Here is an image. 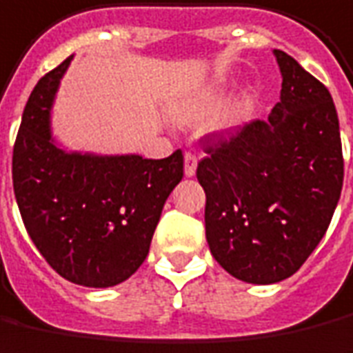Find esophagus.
<instances>
[{
    "instance_id": "1",
    "label": "esophagus",
    "mask_w": 353,
    "mask_h": 353,
    "mask_svg": "<svg viewBox=\"0 0 353 353\" xmlns=\"http://www.w3.org/2000/svg\"><path fill=\"white\" fill-rule=\"evenodd\" d=\"M196 167H198V157H196V153H184V174H186V176H194V174H196Z\"/></svg>"
}]
</instances>
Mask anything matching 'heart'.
Listing matches in <instances>:
<instances>
[{
    "instance_id": "obj_1",
    "label": "heart",
    "mask_w": 353,
    "mask_h": 353,
    "mask_svg": "<svg viewBox=\"0 0 353 353\" xmlns=\"http://www.w3.org/2000/svg\"><path fill=\"white\" fill-rule=\"evenodd\" d=\"M225 105V92L219 86L200 90L196 94H192L176 107V119L186 125H196L201 121H208L217 113L221 107ZM232 115V121H234Z\"/></svg>"
}]
</instances>
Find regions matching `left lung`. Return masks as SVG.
<instances>
[{"instance_id": "obj_1", "label": "left lung", "mask_w": 353, "mask_h": 353, "mask_svg": "<svg viewBox=\"0 0 353 353\" xmlns=\"http://www.w3.org/2000/svg\"><path fill=\"white\" fill-rule=\"evenodd\" d=\"M281 101L267 121L203 138L196 176L205 190V238L217 263L252 284L292 276L330 225L344 181L329 90L274 50Z\"/></svg>"}]
</instances>
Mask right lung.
<instances>
[{"instance_id":"obj_1","label":"right lung","mask_w":353,"mask_h":353,"mask_svg":"<svg viewBox=\"0 0 353 353\" xmlns=\"http://www.w3.org/2000/svg\"><path fill=\"white\" fill-rule=\"evenodd\" d=\"M65 59L32 90L13 148V188L28 236L70 283L107 288L144 263L163 205L182 181L181 150L165 159L65 152L50 128Z\"/></svg>"}]
</instances>
